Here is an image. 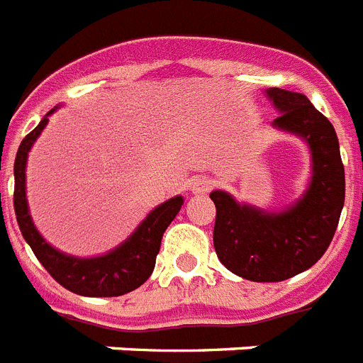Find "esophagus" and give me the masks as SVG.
<instances>
[{"instance_id": "esophagus-1", "label": "esophagus", "mask_w": 363, "mask_h": 363, "mask_svg": "<svg viewBox=\"0 0 363 363\" xmlns=\"http://www.w3.org/2000/svg\"><path fill=\"white\" fill-rule=\"evenodd\" d=\"M211 187H213V179L208 178V176H199V178H194L193 184H191V191H193L194 194L208 193Z\"/></svg>"}]
</instances>
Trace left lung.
Wrapping results in <instances>:
<instances>
[{"label":"left lung","mask_w":363,"mask_h":363,"mask_svg":"<svg viewBox=\"0 0 363 363\" xmlns=\"http://www.w3.org/2000/svg\"><path fill=\"white\" fill-rule=\"evenodd\" d=\"M280 113L272 128L296 135L310 148L306 191L280 211L238 202L226 191L209 199L217 208L213 245L224 267L250 282H282L321 259L345 202V170L334 125L301 92L267 89Z\"/></svg>","instance_id":"obj_1"}]
</instances>
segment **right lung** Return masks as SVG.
Here are the masks:
<instances>
[{
    "instance_id": "right-lung-1",
    "label": "right lung",
    "mask_w": 363,
    "mask_h": 363,
    "mask_svg": "<svg viewBox=\"0 0 363 363\" xmlns=\"http://www.w3.org/2000/svg\"><path fill=\"white\" fill-rule=\"evenodd\" d=\"M27 135L14 160V213L23 239L38 262L68 291L81 296H121L146 282L155 267L164 230L184 206L182 196H174L152 209L130 238L118 247L94 257H77L52 247L33 223L26 194V164L29 150L48 124V116Z\"/></svg>"
}]
</instances>
